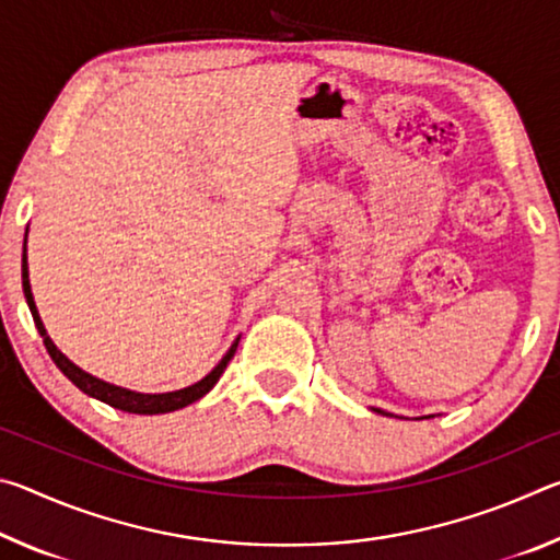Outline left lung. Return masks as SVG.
<instances>
[{
	"label": "left lung",
	"mask_w": 560,
	"mask_h": 560,
	"mask_svg": "<svg viewBox=\"0 0 560 560\" xmlns=\"http://www.w3.org/2000/svg\"><path fill=\"white\" fill-rule=\"evenodd\" d=\"M375 412H381V415H387V412H383V410H377V407H375ZM417 420H422V417H417Z\"/></svg>",
	"instance_id": "8db88e82"
}]
</instances>
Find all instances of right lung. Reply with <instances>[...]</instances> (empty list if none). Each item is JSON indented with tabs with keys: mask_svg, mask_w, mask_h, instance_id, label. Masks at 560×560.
Listing matches in <instances>:
<instances>
[{
	"mask_svg": "<svg viewBox=\"0 0 560 560\" xmlns=\"http://www.w3.org/2000/svg\"><path fill=\"white\" fill-rule=\"evenodd\" d=\"M26 234H30V226H26ZM26 234H24V252H22V289H24V299H26V306H30L32 316H34V324L36 330H39V336L44 338V346L49 350L51 360L56 363V368L69 377V381L79 387L81 393H86L89 397H96V400L106 402L110 407H116V410L122 412H132V415H165V412H175V410H183V407L192 405L205 397L207 393L212 390L220 381L222 373L226 371V363L234 358L236 353V346H240V338H234V343L230 346V350L222 355L220 363H217L210 373H207L202 381H197L195 385H187V387H179V390L173 393H136V390H128V387H120V385H113L101 381V377L91 375L86 371H81L79 365L73 363V360L66 358L59 348H56L54 340L49 338L44 328V320L39 316V308H36L34 303V293H32V283H30V264H26Z\"/></svg>",
	"mask_w": 560,
	"mask_h": 560,
	"instance_id": "1",
	"label": "right lung"
}]
</instances>
